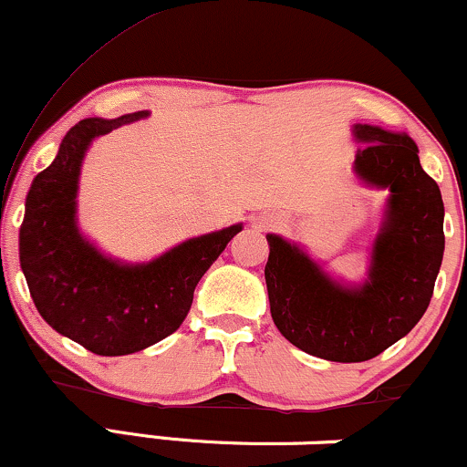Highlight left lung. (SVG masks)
Listing matches in <instances>:
<instances>
[{"instance_id": "obj_1", "label": "left lung", "mask_w": 467, "mask_h": 467, "mask_svg": "<svg viewBox=\"0 0 467 467\" xmlns=\"http://www.w3.org/2000/svg\"><path fill=\"white\" fill-rule=\"evenodd\" d=\"M353 173L387 191L382 222L360 283L334 278L294 241L267 234L272 320L294 347L329 362H364L420 323L441 267L443 200L409 133L353 125Z\"/></svg>"}]
</instances>
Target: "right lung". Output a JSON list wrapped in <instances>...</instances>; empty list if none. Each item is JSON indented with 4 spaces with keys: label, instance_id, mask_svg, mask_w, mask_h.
Wrapping results in <instances>:
<instances>
[{
    "label": "right lung",
    "instance_id": "obj_1",
    "mask_svg": "<svg viewBox=\"0 0 467 467\" xmlns=\"http://www.w3.org/2000/svg\"><path fill=\"white\" fill-rule=\"evenodd\" d=\"M149 111L85 118L66 133L57 158L26 195L19 261L36 312L52 329L96 356H130L184 323L200 278L244 223L182 241L151 261L105 254L78 228L80 166L96 138Z\"/></svg>",
    "mask_w": 467,
    "mask_h": 467
}]
</instances>
